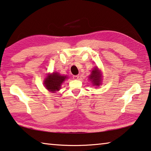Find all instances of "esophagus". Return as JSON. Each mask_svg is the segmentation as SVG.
Here are the masks:
<instances>
[{
	"instance_id": "34e87169",
	"label": "esophagus",
	"mask_w": 151,
	"mask_h": 151,
	"mask_svg": "<svg viewBox=\"0 0 151 151\" xmlns=\"http://www.w3.org/2000/svg\"><path fill=\"white\" fill-rule=\"evenodd\" d=\"M73 78L75 79V80H77V79L79 78V75H74Z\"/></svg>"
}]
</instances>
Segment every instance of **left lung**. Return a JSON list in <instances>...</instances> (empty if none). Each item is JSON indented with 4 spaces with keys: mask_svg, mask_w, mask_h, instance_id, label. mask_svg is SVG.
Returning <instances> with one entry per match:
<instances>
[{
    "mask_svg": "<svg viewBox=\"0 0 151 151\" xmlns=\"http://www.w3.org/2000/svg\"><path fill=\"white\" fill-rule=\"evenodd\" d=\"M89 79L93 83V85L99 86L101 85L102 75L101 71L99 70L98 68L95 67L93 68L91 75L89 76Z\"/></svg>",
    "mask_w": 151,
    "mask_h": 151,
    "instance_id": "obj_1",
    "label": "left lung"
}]
</instances>
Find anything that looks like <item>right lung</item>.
<instances>
[{
	"label": "right lung",
	"instance_id": "add662e5",
	"mask_svg": "<svg viewBox=\"0 0 151 151\" xmlns=\"http://www.w3.org/2000/svg\"><path fill=\"white\" fill-rule=\"evenodd\" d=\"M67 78L66 76H62L57 72L48 75L44 81L46 88L51 93H55L60 89L61 85Z\"/></svg>",
	"mask_w": 151,
	"mask_h": 151
}]
</instances>
